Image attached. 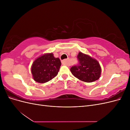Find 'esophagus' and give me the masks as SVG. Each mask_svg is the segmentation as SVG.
Segmentation results:
<instances>
[{
  "mask_svg": "<svg viewBox=\"0 0 130 130\" xmlns=\"http://www.w3.org/2000/svg\"><path fill=\"white\" fill-rule=\"evenodd\" d=\"M62 63L63 65H64L66 66H68L69 64H68V60H64L63 61H62Z\"/></svg>",
  "mask_w": 130,
  "mask_h": 130,
  "instance_id": "esophagus-1",
  "label": "esophagus"
}]
</instances>
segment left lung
<instances>
[{
	"label": "left lung",
	"instance_id": "obj_1",
	"mask_svg": "<svg viewBox=\"0 0 130 130\" xmlns=\"http://www.w3.org/2000/svg\"><path fill=\"white\" fill-rule=\"evenodd\" d=\"M77 57L78 64L70 69L73 75L86 82H92L99 79L101 68L98 61L81 52L78 53Z\"/></svg>",
	"mask_w": 130,
	"mask_h": 130
}]
</instances>
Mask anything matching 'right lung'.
I'll return each instance as SVG.
<instances>
[{
  "label": "right lung",
  "instance_id": "add662e5",
  "mask_svg": "<svg viewBox=\"0 0 130 130\" xmlns=\"http://www.w3.org/2000/svg\"><path fill=\"white\" fill-rule=\"evenodd\" d=\"M61 62L53 53H47L38 57L31 66V73L34 80L38 83H45L55 77L60 70Z\"/></svg>",
  "mask_w": 130,
  "mask_h": 130
}]
</instances>
